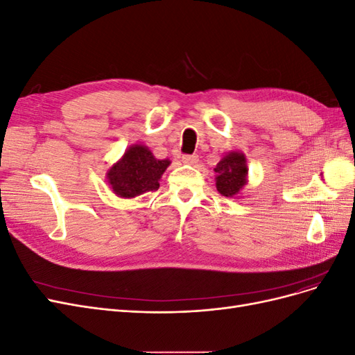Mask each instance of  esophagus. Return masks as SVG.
<instances>
[{"label":"esophagus","instance_id":"esophagus-1","mask_svg":"<svg viewBox=\"0 0 355 355\" xmlns=\"http://www.w3.org/2000/svg\"><path fill=\"white\" fill-rule=\"evenodd\" d=\"M182 161H184L185 164H196L198 161V155L197 154H192V155H184L182 157Z\"/></svg>","mask_w":355,"mask_h":355}]
</instances>
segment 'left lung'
Wrapping results in <instances>:
<instances>
[{
    "label": "left lung",
    "instance_id": "obj_1",
    "mask_svg": "<svg viewBox=\"0 0 355 355\" xmlns=\"http://www.w3.org/2000/svg\"><path fill=\"white\" fill-rule=\"evenodd\" d=\"M214 171L218 175V191L225 197H234L245 185V157L241 153H230L219 161L218 166L214 167Z\"/></svg>",
    "mask_w": 355,
    "mask_h": 355
}]
</instances>
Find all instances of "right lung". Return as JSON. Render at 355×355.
<instances>
[{
  "label": "right lung",
  "mask_w": 355,
  "mask_h": 355,
  "mask_svg": "<svg viewBox=\"0 0 355 355\" xmlns=\"http://www.w3.org/2000/svg\"><path fill=\"white\" fill-rule=\"evenodd\" d=\"M170 164L168 159H157L146 146L128 148L121 161L108 171V182L116 196L133 198L159 188L158 180Z\"/></svg>",
  "instance_id": "right-lung-1"
}]
</instances>
